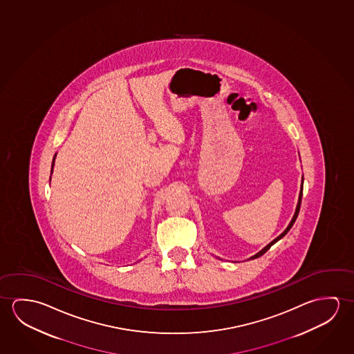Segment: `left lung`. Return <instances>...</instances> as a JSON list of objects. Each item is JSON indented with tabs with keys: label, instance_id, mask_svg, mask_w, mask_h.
Returning <instances> with one entry per match:
<instances>
[{
	"label": "left lung",
	"instance_id": "left-lung-1",
	"mask_svg": "<svg viewBox=\"0 0 354 354\" xmlns=\"http://www.w3.org/2000/svg\"><path fill=\"white\" fill-rule=\"evenodd\" d=\"M301 198H303V183H301V191H300V194H299V202H297V210H295V214H294V216H292V221H290V224L288 225V227H286V230H284V232H283V234H281V235L278 236L277 239H274L273 241L270 242V243H268L267 246L264 247L262 251H259V252L257 253V254H254V256H252V257H251V259H259V257H261L262 254H264V253L267 252V251L270 250V247L274 245L275 242L278 241V240H281V237H283V236H286V232H288V231L292 229V225H294V223H295V220H297V214H299V210H300V205H301Z\"/></svg>",
	"mask_w": 354,
	"mask_h": 354
}]
</instances>
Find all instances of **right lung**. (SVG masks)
I'll list each match as a JSON object with an SVG mask.
<instances>
[{"label":"right lung","mask_w":354,"mask_h":354,"mask_svg":"<svg viewBox=\"0 0 354 354\" xmlns=\"http://www.w3.org/2000/svg\"><path fill=\"white\" fill-rule=\"evenodd\" d=\"M54 160H55V156H54ZM54 160H53V163H51V172H53V166H54Z\"/></svg>","instance_id":"add662e5"}]
</instances>
